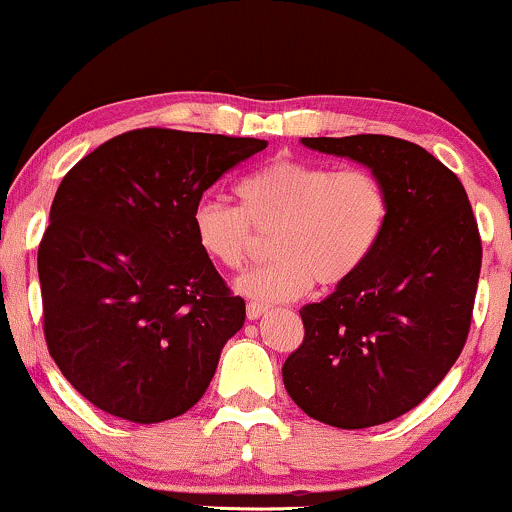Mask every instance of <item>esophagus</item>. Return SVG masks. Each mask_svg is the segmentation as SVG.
Masks as SVG:
<instances>
[{"instance_id":"obj_1","label":"esophagus","mask_w":512,"mask_h":512,"mask_svg":"<svg viewBox=\"0 0 512 512\" xmlns=\"http://www.w3.org/2000/svg\"><path fill=\"white\" fill-rule=\"evenodd\" d=\"M264 313H267V305L248 303V320H257V317H262Z\"/></svg>"}]
</instances>
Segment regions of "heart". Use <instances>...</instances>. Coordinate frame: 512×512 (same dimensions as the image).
I'll return each instance as SVG.
<instances>
[{
  "label": "heart",
  "instance_id": "b5f03b06",
  "mask_svg": "<svg viewBox=\"0 0 512 512\" xmlns=\"http://www.w3.org/2000/svg\"><path fill=\"white\" fill-rule=\"evenodd\" d=\"M240 207L204 199L192 211V233L211 262L238 272L260 238H272L276 260L238 279L236 289L262 305L296 301L313 289L349 281L383 238L390 197L366 168L274 161L238 182Z\"/></svg>",
  "mask_w": 512,
  "mask_h": 512
}]
</instances>
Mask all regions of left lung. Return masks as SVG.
<instances>
[{"label": "left lung", "mask_w": 512, "mask_h": 512, "mask_svg": "<svg viewBox=\"0 0 512 512\" xmlns=\"http://www.w3.org/2000/svg\"><path fill=\"white\" fill-rule=\"evenodd\" d=\"M301 142L370 168L390 219L368 262L301 308L303 344L281 368L286 392L322 424H387L424 402L462 354L481 269L477 219L457 175L419 144L385 134Z\"/></svg>", "instance_id": "8db88e82"}]
</instances>
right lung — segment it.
<instances>
[{
  "mask_svg": "<svg viewBox=\"0 0 512 512\" xmlns=\"http://www.w3.org/2000/svg\"><path fill=\"white\" fill-rule=\"evenodd\" d=\"M267 142L146 127L64 175L38 248L50 356L88 402L134 424L185 414L245 322L199 250L192 211Z\"/></svg>",
  "mask_w": 512,
  "mask_h": 512,
  "instance_id": "obj_1",
  "label": "right lung"
}]
</instances>
